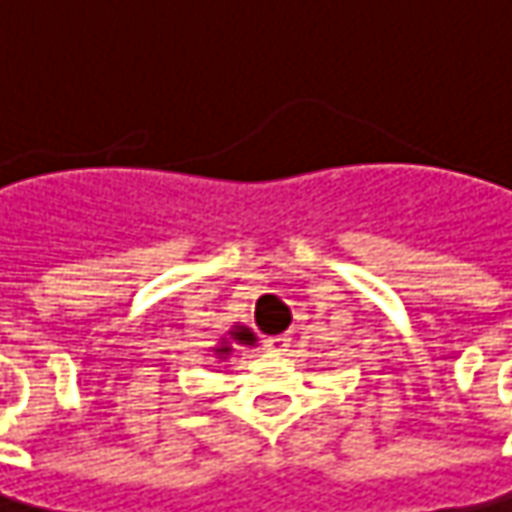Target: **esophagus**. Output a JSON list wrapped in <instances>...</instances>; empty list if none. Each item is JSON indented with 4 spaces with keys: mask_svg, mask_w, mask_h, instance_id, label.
Instances as JSON below:
<instances>
[{
    "mask_svg": "<svg viewBox=\"0 0 512 512\" xmlns=\"http://www.w3.org/2000/svg\"><path fill=\"white\" fill-rule=\"evenodd\" d=\"M263 347H266L269 353H284L286 347H289V336H266V339H263Z\"/></svg>",
    "mask_w": 512,
    "mask_h": 512,
    "instance_id": "34e87169",
    "label": "esophagus"
}]
</instances>
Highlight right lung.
<instances>
[{"mask_svg": "<svg viewBox=\"0 0 512 512\" xmlns=\"http://www.w3.org/2000/svg\"><path fill=\"white\" fill-rule=\"evenodd\" d=\"M231 336H234V339H237L240 345H252V342H255V333H249L246 327H240V330H234ZM228 350H231V347H228V345L217 347V353H228Z\"/></svg>", "mask_w": 512, "mask_h": 512, "instance_id": "right-lung-1", "label": "right lung"}]
</instances>
